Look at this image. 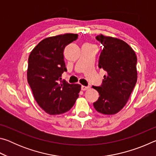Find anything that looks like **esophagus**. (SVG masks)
Instances as JSON below:
<instances>
[{
	"label": "esophagus",
	"mask_w": 156,
	"mask_h": 156,
	"mask_svg": "<svg viewBox=\"0 0 156 156\" xmlns=\"http://www.w3.org/2000/svg\"><path fill=\"white\" fill-rule=\"evenodd\" d=\"M89 88V87H87V86H84V85H82V87H81V89L83 91H85V90H87V89H88Z\"/></svg>",
	"instance_id": "34e87169"
}]
</instances>
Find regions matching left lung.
<instances>
[{
	"instance_id": "obj_1",
	"label": "left lung",
	"mask_w": 156,
	"mask_h": 156,
	"mask_svg": "<svg viewBox=\"0 0 156 156\" xmlns=\"http://www.w3.org/2000/svg\"><path fill=\"white\" fill-rule=\"evenodd\" d=\"M96 38L104 47L98 67L106 71L107 75L101 86L92 87L100 95L93 105L102 114H115L125 106L136 84L137 57L133 49L120 39L102 34Z\"/></svg>"
}]
</instances>
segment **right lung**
<instances>
[{"label":"right lung","instance_id":"right-lung-1","mask_svg":"<svg viewBox=\"0 0 156 156\" xmlns=\"http://www.w3.org/2000/svg\"><path fill=\"white\" fill-rule=\"evenodd\" d=\"M78 38V34H65L41 41L28 58L27 81L37 103L49 115L71 109L79 96L81 85L62 80L67 72L64 60L65 47Z\"/></svg>","mask_w":156,"mask_h":156}]
</instances>
